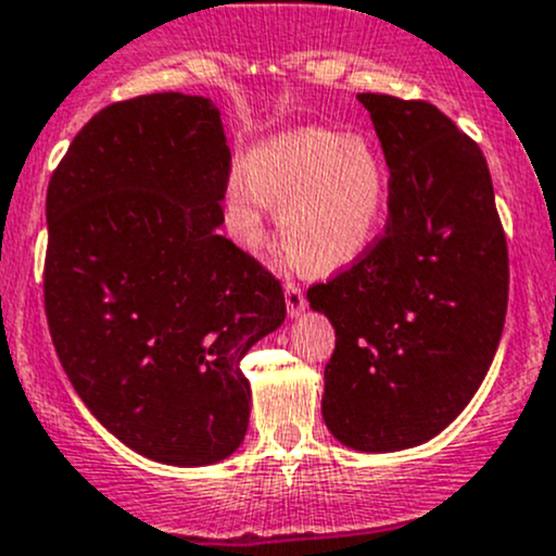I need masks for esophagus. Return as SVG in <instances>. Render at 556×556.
<instances>
[{
  "label": "esophagus",
  "instance_id": "obj_1",
  "mask_svg": "<svg viewBox=\"0 0 556 556\" xmlns=\"http://www.w3.org/2000/svg\"><path fill=\"white\" fill-rule=\"evenodd\" d=\"M285 304H288L290 317H295V314H301L306 309V295H304V290H301V285H295V282L285 285Z\"/></svg>",
  "mask_w": 556,
  "mask_h": 556
}]
</instances>
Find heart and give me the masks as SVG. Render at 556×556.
Listing matches in <instances>:
<instances>
[{"mask_svg":"<svg viewBox=\"0 0 556 556\" xmlns=\"http://www.w3.org/2000/svg\"><path fill=\"white\" fill-rule=\"evenodd\" d=\"M228 182L239 242L261 244L263 210L277 206L285 244L309 268L350 266L374 242L387 204V172L363 137L295 128L255 148Z\"/></svg>","mask_w":556,"mask_h":556,"instance_id":"1","label":"heart"}]
</instances>
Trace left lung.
<instances>
[{"mask_svg":"<svg viewBox=\"0 0 556 556\" xmlns=\"http://www.w3.org/2000/svg\"><path fill=\"white\" fill-rule=\"evenodd\" d=\"M387 169V223L306 290L336 328L323 417L341 444H425L468 406L501 344L508 244L479 144L435 104L357 93Z\"/></svg>","mask_w":556,"mask_h":556,"instance_id":"obj_1","label":"left lung"}]
</instances>
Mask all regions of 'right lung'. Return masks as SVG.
I'll list each match as a JSON object with an SVG mask.
<instances>
[{"label":"right lung","instance_id":"obj_1","mask_svg":"<svg viewBox=\"0 0 556 556\" xmlns=\"http://www.w3.org/2000/svg\"><path fill=\"white\" fill-rule=\"evenodd\" d=\"M228 174L220 110L169 91L97 112L48 182L55 355L93 417L155 463L242 444V357L285 323L279 279L217 233Z\"/></svg>","mask_w":556,"mask_h":556}]
</instances>
